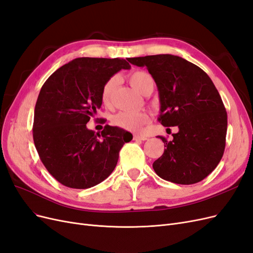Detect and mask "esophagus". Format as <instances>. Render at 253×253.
<instances>
[{
    "label": "esophagus",
    "instance_id": "1",
    "mask_svg": "<svg viewBox=\"0 0 253 253\" xmlns=\"http://www.w3.org/2000/svg\"><path fill=\"white\" fill-rule=\"evenodd\" d=\"M148 137L144 135H134V140H147Z\"/></svg>",
    "mask_w": 253,
    "mask_h": 253
}]
</instances>
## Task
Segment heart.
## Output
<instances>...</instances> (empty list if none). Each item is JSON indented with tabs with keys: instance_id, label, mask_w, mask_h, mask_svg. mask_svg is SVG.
I'll list each match as a JSON object with an SVG mask.
<instances>
[{
	"instance_id": "1",
	"label": "heart",
	"mask_w": 253,
	"mask_h": 253,
	"mask_svg": "<svg viewBox=\"0 0 253 253\" xmlns=\"http://www.w3.org/2000/svg\"><path fill=\"white\" fill-rule=\"evenodd\" d=\"M128 81L135 90L138 91L141 95H145L148 93H152L154 89L155 82L152 76L144 71H134L128 75ZM118 83L117 77H112L102 87L101 90V100L104 104H109L116 85ZM149 121V116L144 112H131V111H124L119 112L115 115L112 119L114 126H116L120 128L126 129L131 132H138L143 125Z\"/></svg>"
}]
</instances>
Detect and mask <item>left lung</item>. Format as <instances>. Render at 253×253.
<instances>
[{
  "label": "left lung",
  "instance_id": "left-lung-1",
  "mask_svg": "<svg viewBox=\"0 0 253 253\" xmlns=\"http://www.w3.org/2000/svg\"><path fill=\"white\" fill-rule=\"evenodd\" d=\"M134 65L148 68L159 95L158 120L164 126H177L173 140L153 164L165 180L192 185L206 178L223 157L227 112L210 77L201 67L173 55L128 58Z\"/></svg>",
  "mask_w": 253,
  "mask_h": 253
}]
</instances>
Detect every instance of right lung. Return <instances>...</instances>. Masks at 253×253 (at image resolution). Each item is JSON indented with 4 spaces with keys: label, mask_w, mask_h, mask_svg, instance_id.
I'll list each match as a JSON object with an SVG mask.
<instances>
[{
    "label": "right lung",
    "mask_w": 253,
    "mask_h": 253,
    "mask_svg": "<svg viewBox=\"0 0 253 253\" xmlns=\"http://www.w3.org/2000/svg\"><path fill=\"white\" fill-rule=\"evenodd\" d=\"M125 59L77 58L45 81L35 108L33 136L47 171L63 186L87 189L108 178L131 133L106 125L100 134L86 124L101 108L112 76L129 70Z\"/></svg>",
    "instance_id": "1"
}]
</instances>
